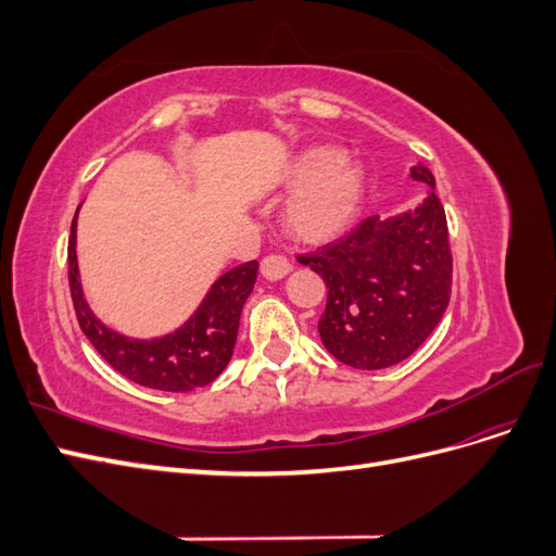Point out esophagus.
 <instances>
[{"label": "esophagus", "instance_id": "1", "mask_svg": "<svg viewBox=\"0 0 556 556\" xmlns=\"http://www.w3.org/2000/svg\"><path fill=\"white\" fill-rule=\"evenodd\" d=\"M292 271V264L285 255H266L262 260V276L266 280H280Z\"/></svg>", "mask_w": 556, "mask_h": 556}]
</instances>
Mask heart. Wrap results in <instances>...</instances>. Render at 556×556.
I'll return each mask as SVG.
<instances>
[{"label": "heart", "mask_w": 556, "mask_h": 556, "mask_svg": "<svg viewBox=\"0 0 556 556\" xmlns=\"http://www.w3.org/2000/svg\"><path fill=\"white\" fill-rule=\"evenodd\" d=\"M292 197L285 223L294 239L329 243L355 223L366 194L364 169L333 146H315L301 153L288 174Z\"/></svg>", "instance_id": "heart-1"}]
</instances>
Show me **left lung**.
I'll use <instances>...</instances> for the list:
<instances>
[{"instance_id":"8db88e82","label":"left lung","mask_w":556,"mask_h":556,"mask_svg":"<svg viewBox=\"0 0 556 556\" xmlns=\"http://www.w3.org/2000/svg\"><path fill=\"white\" fill-rule=\"evenodd\" d=\"M410 176L429 185L422 204L384 220L366 217L341 241L299 257L329 288L319 339L336 359L364 371L408 359L450 304L445 211L427 166H410Z\"/></svg>"}]
</instances>
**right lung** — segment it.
<instances>
[{"label": "right lung", "mask_w": 556, "mask_h": 556, "mask_svg": "<svg viewBox=\"0 0 556 556\" xmlns=\"http://www.w3.org/2000/svg\"><path fill=\"white\" fill-rule=\"evenodd\" d=\"M70 237V288L78 325L94 350L117 374L162 392H190L225 371L237 345L241 311L257 280L260 264L252 260L229 268L206 292L199 308L178 329L157 339H129L106 327L83 296L76 257V220Z\"/></svg>", "instance_id": "right-lung-1"}]
</instances>
